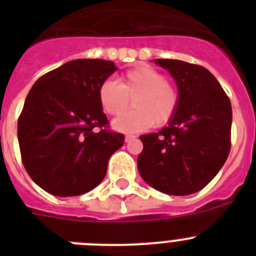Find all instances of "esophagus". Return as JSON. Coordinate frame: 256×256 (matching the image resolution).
Here are the masks:
<instances>
[{
	"label": "esophagus",
	"instance_id": "obj_1",
	"mask_svg": "<svg viewBox=\"0 0 256 256\" xmlns=\"http://www.w3.org/2000/svg\"><path fill=\"white\" fill-rule=\"evenodd\" d=\"M133 140H136V136H133V134L126 136V142H130V141H133Z\"/></svg>",
	"mask_w": 256,
	"mask_h": 256
}]
</instances>
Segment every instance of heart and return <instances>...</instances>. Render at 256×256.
Segmentation results:
<instances>
[{"instance_id": "heart-1", "label": "heart", "mask_w": 256, "mask_h": 256, "mask_svg": "<svg viewBox=\"0 0 256 256\" xmlns=\"http://www.w3.org/2000/svg\"><path fill=\"white\" fill-rule=\"evenodd\" d=\"M134 110L112 122L119 132H140L154 124L162 126L172 120L180 104L177 87L166 76L151 66H138L122 76L120 84L106 79L98 87V101L106 114L118 116L130 108Z\"/></svg>"}]
</instances>
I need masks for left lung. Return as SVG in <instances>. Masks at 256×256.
Returning <instances> with one entry per match:
<instances>
[{"label":"left lung","instance_id":"obj_1","mask_svg":"<svg viewBox=\"0 0 256 256\" xmlns=\"http://www.w3.org/2000/svg\"><path fill=\"white\" fill-rule=\"evenodd\" d=\"M169 70L180 94L178 108L160 132L141 136V177L168 195L186 196L216 177L230 150L232 106L216 78L200 65L156 58Z\"/></svg>","mask_w":256,"mask_h":256}]
</instances>
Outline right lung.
I'll use <instances>...</instances> for the list:
<instances>
[{"instance_id": "1", "label": "right lung", "mask_w": 256, "mask_h": 256, "mask_svg": "<svg viewBox=\"0 0 256 256\" xmlns=\"http://www.w3.org/2000/svg\"><path fill=\"white\" fill-rule=\"evenodd\" d=\"M112 61L78 58L40 76L18 120L24 168L40 188L60 198L83 195L102 182L124 134L108 130L98 87Z\"/></svg>"}]
</instances>
